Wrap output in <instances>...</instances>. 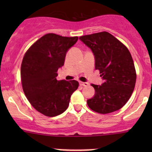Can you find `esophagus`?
<instances>
[{
    "label": "esophagus",
    "mask_w": 152,
    "mask_h": 152,
    "mask_svg": "<svg viewBox=\"0 0 152 152\" xmlns=\"http://www.w3.org/2000/svg\"><path fill=\"white\" fill-rule=\"evenodd\" d=\"M79 85L81 86H84V87H87L88 85V83L87 82H79Z\"/></svg>",
    "instance_id": "esophagus-1"
}]
</instances>
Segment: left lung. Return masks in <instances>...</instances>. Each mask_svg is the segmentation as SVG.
Returning a JSON list of instances; mask_svg holds the SVG:
<instances>
[{"mask_svg": "<svg viewBox=\"0 0 152 152\" xmlns=\"http://www.w3.org/2000/svg\"><path fill=\"white\" fill-rule=\"evenodd\" d=\"M79 39L90 48L95 56V67L104 80L102 85L92 84L95 96L88 107L101 114L117 111L131 97L136 82V70L126 46L107 31L85 35Z\"/></svg>", "mask_w": 152, "mask_h": 152, "instance_id": "1", "label": "left lung"}]
</instances>
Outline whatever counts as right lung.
Listing matches in <instances>:
<instances>
[{
    "label": "right lung",
    "instance_id": "1",
    "mask_svg": "<svg viewBox=\"0 0 152 152\" xmlns=\"http://www.w3.org/2000/svg\"><path fill=\"white\" fill-rule=\"evenodd\" d=\"M77 40L78 37L46 34L24 55L20 69L23 90L32 107L44 115L54 117L64 113L79 87L76 80L56 79L66 52Z\"/></svg>",
    "mask_w": 152,
    "mask_h": 152
}]
</instances>
